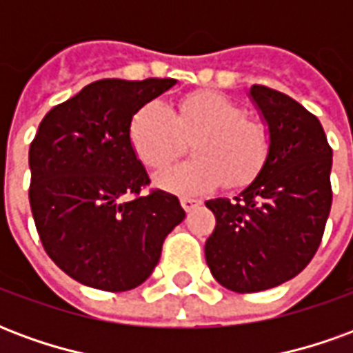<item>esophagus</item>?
Masks as SVG:
<instances>
[{"label":"esophagus","mask_w":353,"mask_h":353,"mask_svg":"<svg viewBox=\"0 0 353 353\" xmlns=\"http://www.w3.org/2000/svg\"><path fill=\"white\" fill-rule=\"evenodd\" d=\"M200 204H202V202L196 199H181V206H183V210L187 212V214H191L192 210H194V208H199Z\"/></svg>","instance_id":"obj_1"}]
</instances>
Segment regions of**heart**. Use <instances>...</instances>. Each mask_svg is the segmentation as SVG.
<instances>
[{
    "instance_id": "b5f03b06",
    "label": "heart",
    "mask_w": 353,
    "mask_h": 353,
    "mask_svg": "<svg viewBox=\"0 0 353 353\" xmlns=\"http://www.w3.org/2000/svg\"><path fill=\"white\" fill-rule=\"evenodd\" d=\"M192 139L194 161L162 170L159 183L179 196L194 199L225 181L236 189L250 183L265 166L270 134L263 123L245 119V111L217 92L189 94L177 109L151 101L130 121V141L138 159L149 168L174 161L181 139Z\"/></svg>"
}]
</instances>
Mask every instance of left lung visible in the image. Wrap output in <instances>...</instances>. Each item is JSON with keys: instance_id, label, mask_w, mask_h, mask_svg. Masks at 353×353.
<instances>
[{"instance_id": "8db88e82", "label": "left lung", "mask_w": 353, "mask_h": 353, "mask_svg": "<svg viewBox=\"0 0 353 353\" xmlns=\"http://www.w3.org/2000/svg\"><path fill=\"white\" fill-rule=\"evenodd\" d=\"M250 98L270 134L265 166L232 200H208L215 230L206 263L223 288L257 293L306 268L331 212L333 151L323 126L288 94L263 85Z\"/></svg>"}]
</instances>
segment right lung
<instances>
[{
	"instance_id": "add662e5",
	"label": "right lung",
	"mask_w": 353,
	"mask_h": 353,
	"mask_svg": "<svg viewBox=\"0 0 353 353\" xmlns=\"http://www.w3.org/2000/svg\"><path fill=\"white\" fill-rule=\"evenodd\" d=\"M176 79H101L52 108L30 145V206L41 244L68 276L101 291L141 285L164 238L185 219L166 191L149 185L130 141L139 108Z\"/></svg>"
}]
</instances>
